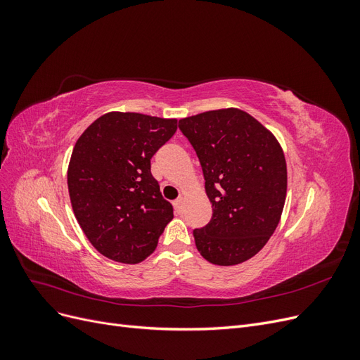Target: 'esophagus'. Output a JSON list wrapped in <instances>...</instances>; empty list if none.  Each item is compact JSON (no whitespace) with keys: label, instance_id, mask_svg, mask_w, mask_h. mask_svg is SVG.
<instances>
[{"label":"esophagus","instance_id":"1","mask_svg":"<svg viewBox=\"0 0 360 360\" xmlns=\"http://www.w3.org/2000/svg\"><path fill=\"white\" fill-rule=\"evenodd\" d=\"M174 209H176V212H177L179 214L183 213V210H184V200H183L181 197L177 198L176 201H174Z\"/></svg>","mask_w":360,"mask_h":360}]
</instances>
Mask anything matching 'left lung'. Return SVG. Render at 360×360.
<instances>
[{
	"label": "left lung",
	"mask_w": 360,
	"mask_h": 360,
	"mask_svg": "<svg viewBox=\"0 0 360 360\" xmlns=\"http://www.w3.org/2000/svg\"><path fill=\"white\" fill-rule=\"evenodd\" d=\"M200 159L213 216L193 230L200 254L217 266L252 258L275 233L287 197V163L275 135L237 108L181 118Z\"/></svg>",
	"instance_id": "left-lung-1"
}]
</instances>
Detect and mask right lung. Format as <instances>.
<instances>
[{
  "instance_id": "add662e5",
  "label": "right lung",
  "mask_w": 360,
  "mask_h": 360,
  "mask_svg": "<svg viewBox=\"0 0 360 360\" xmlns=\"http://www.w3.org/2000/svg\"><path fill=\"white\" fill-rule=\"evenodd\" d=\"M176 130V118L114 111L76 141L68 169L72 209L86 238L106 258L141 263L174 217L151 176L150 159Z\"/></svg>"
}]
</instances>
